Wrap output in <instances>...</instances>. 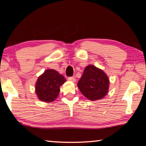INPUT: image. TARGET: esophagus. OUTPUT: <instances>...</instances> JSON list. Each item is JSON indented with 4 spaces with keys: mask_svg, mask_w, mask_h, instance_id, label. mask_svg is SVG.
<instances>
[{
    "mask_svg": "<svg viewBox=\"0 0 146 146\" xmlns=\"http://www.w3.org/2000/svg\"><path fill=\"white\" fill-rule=\"evenodd\" d=\"M68 80L70 81V82H75L76 81V79L74 78V77H69L68 78Z\"/></svg>",
    "mask_w": 146,
    "mask_h": 146,
    "instance_id": "1",
    "label": "esophagus"
}]
</instances>
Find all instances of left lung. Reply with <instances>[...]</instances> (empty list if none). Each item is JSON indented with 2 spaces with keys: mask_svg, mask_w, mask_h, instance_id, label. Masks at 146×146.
Wrapping results in <instances>:
<instances>
[{
  "mask_svg": "<svg viewBox=\"0 0 146 146\" xmlns=\"http://www.w3.org/2000/svg\"><path fill=\"white\" fill-rule=\"evenodd\" d=\"M77 86L86 98L95 101L102 99L107 95L110 80L102 70L95 66L88 65L84 70Z\"/></svg>",
  "mask_w": 146,
  "mask_h": 146,
  "instance_id": "8db88e82",
  "label": "left lung"
}]
</instances>
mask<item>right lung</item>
I'll list each match as a JSON object with an SVG mask.
<instances>
[{
	"instance_id": "right-lung-1",
	"label": "right lung",
	"mask_w": 146,
	"mask_h": 146,
	"mask_svg": "<svg viewBox=\"0 0 146 146\" xmlns=\"http://www.w3.org/2000/svg\"><path fill=\"white\" fill-rule=\"evenodd\" d=\"M66 82V78L58 71L48 69L38 76L35 84V93L39 100L53 102L58 97L60 87Z\"/></svg>"
}]
</instances>
